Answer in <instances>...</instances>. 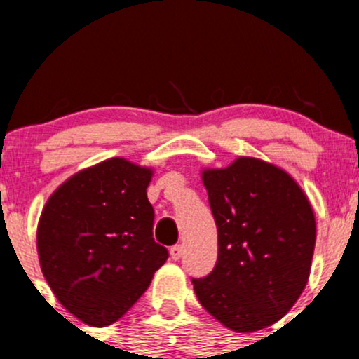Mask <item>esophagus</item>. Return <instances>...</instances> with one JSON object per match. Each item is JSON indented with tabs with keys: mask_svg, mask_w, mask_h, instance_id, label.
<instances>
[{
	"mask_svg": "<svg viewBox=\"0 0 359 359\" xmlns=\"http://www.w3.org/2000/svg\"><path fill=\"white\" fill-rule=\"evenodd\" d=\"M184 253V248L180 247V245H175V247L170 248V257H172V260H179L180 257H182Z\"/></svg>",
	"mask_w": 359,
	"mask_h": 359,
	"instance_id": "34e87169",
	"label": "esophagus"
}]
</instances>
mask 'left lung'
<instances>
[{
	"instance_id": "8db88e82",
	"label": "left lung",
	"mask_w": 359,
	"mask_h": 359,
	"mask_svg": "<svg viewBox=\"0 0 359 359\" xmlns=\"http://www.w3.org/2000/svg\"><path fill=\"white\" fill-rule=\"evenodd\" d=\"M201 179L219 255L208 276L193 278L198 300L238 334L271 327L309 280L316 243L313 206L285 170L257 158L203 170Z\"/></svg>"
}]
</instances>
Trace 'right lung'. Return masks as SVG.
<instances>
[{
	"label": "right lung",
	"mask_w": 359,
	"mask_h": 359,
	"mask_svg": "<svg viewBox=\"0 0 359 359\" xmlns=\"http://www.w3.org/2000/svg\"><path fill=\"white\" fill-rule=\"evenodd\" d=\"M153 170L111 158L67 179L38 222L43 276L90 327L118 321L149 287L168 250L153 238Z\"/></svg>",
	"instance_id": "right-lung-1"
}]
</instances>
